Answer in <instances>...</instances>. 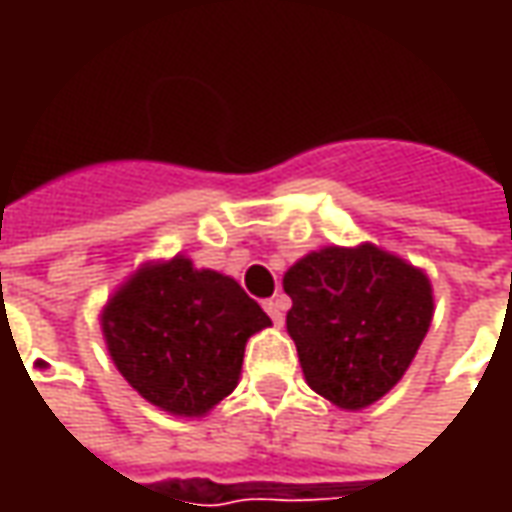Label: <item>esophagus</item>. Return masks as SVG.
I'll use <instances>...</instances> for the list:
<instances>
[{
  "instance_id": "esophagus-1",
  "label": "esophagus",
  "mask_w": 512,
  "mask_h": 512,
  "mask_svg": "<svg viewBox=\"0 0 512 512\" xmlns=\"http://www.w3.org/2000/svg\"><path fill=\"white\" fill-rule=\"evenodd\" d=\"M265 310H267V316L273 319V325H282V322H285V299H279V296L267 299Z\"/></svg>"
}]
</instances>
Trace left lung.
I'll use <instances>...</instances> for the list:
<instances>
[{"label":"left lung","instance_id":"obj_1","mask_svg":"<svg viewBox=\"0 0 512 512\" xmlns=\"http://www.w3.org/2000/svg\"><path fill=\"white\" fill-rule=\"evenodd\" d=\"M287 333L307 384L344 410L379 402L433 319L422 270L379 247H325L285 273Z\"/></svg>","mask_w":512,"mask_h":512}]
</instances>
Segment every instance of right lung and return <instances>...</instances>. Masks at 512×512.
<instances>
[{
	"mask_svg": "<svg viewBox=\"0 0 512 512\" xmlns=\"http://www.w3.org/2000/svg\"><path fill=\"white\" fill-rule=\"evenodd\" d=\"M270 325L230 276L176 256L142 267L102 313L119 373L173 416H202L239 382L245 342Z\"/></svg>",
	"mask_w": 512,
	"mask_h": 512,
	"instance_id": "add662e5",
	"label": "right lung"
}]
</instances>
